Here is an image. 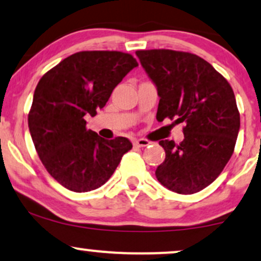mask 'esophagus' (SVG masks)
Segmentation results:
<instances>
[{
	"label": "esophagus",
	"instance_id": "esophagus-1",
	"mask_svg": "<svg viewBox=\"0 0 261 261\" xmlns=\"http://www.w3.org/2000/svg\"><path fill=\"white\" fill-rule=\"evenodd\" d=\"M149 141L146 139H139V140H135L134 141V146L135 147H146V146L149 145Z\"/></svg>",
	"mask_w": 261,
	"mask_h": 261
}]
</instances>
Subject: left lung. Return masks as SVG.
<instances>
[{"instance_id": "left-lung-1", "label": "left lung", "mask_w": 261, "mask_h": 261, "mask_svg": "<svg viewBox=\"0 0 261 261\" xmlns=\"http://www.w3.org/2000/svg\"><path fill=\"white\" fill-rule=\"evenodd\" d=\"M136 55L157 87V120L185 122L179 145L160 141L166 160L155 176L174 193H197L221 174L234 151L241 118L232 87L194 54L154 49Z\"/></svg>"}]
</instances>
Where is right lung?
<instances>
[{
  "mask_svg": "<svg viewBox=\"0 0 261 261\" xmlns=\"http://www.w3.org/2000/svg\"><path fill=\"white\" fill-rule=\"evenodd\" d=\"M121 51H81L47 71L35 88L28 126L39 158L49 174L74 193L101 187L133 148L126 137L106 140L87 130L113 89L137 67Z\"/></svg>",
  "mask_w": 261,
  "mask_h": 261,
  "instance_id": "1",
  "label": "right lung"
}]
</instances>
